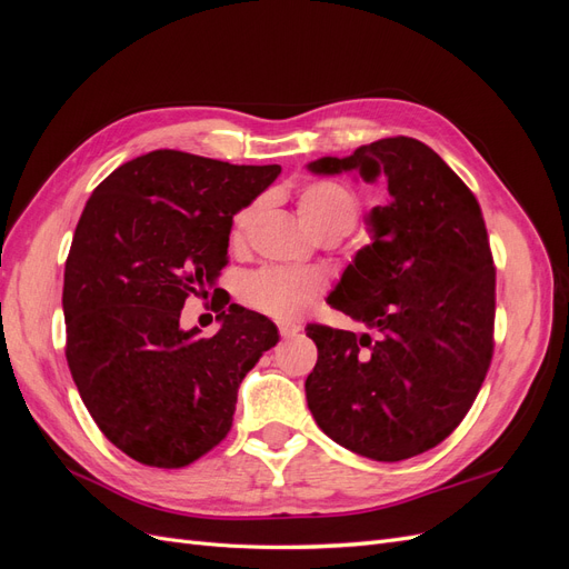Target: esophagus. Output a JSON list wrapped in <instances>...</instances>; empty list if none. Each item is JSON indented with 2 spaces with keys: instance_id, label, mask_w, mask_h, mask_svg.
I'll return each instance as SVG.
<instances>
[{
  "instance_id": "1",
  "label": "esophagus",
  "mask_w": 569,
  "mask_h": 569,
  "mask_svg": "<svg viewBox=\"0 0 569 569\" xmlns=\"http://www.w3.org/2000/svg\"><path fill=\"white\" fill-rule=\"evenodd\" d=\"M278 327H280V335L282 337H297L301 332V325L299 322H291V320H280Z\"/></svg>"
}]
</instances>
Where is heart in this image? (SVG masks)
<instances>
[{"label":"heart","instance_id":"b5f03b06","mask_svg":"<svg viewBox=\"0 0 569 569\" xmlns=\"http://www.w3.org/2000/svg\"><path fill=\"white\" fill-rule=\"evenodd\" d=\"M263 201L253 199L232 216L230 239L242 244ZM360 199L353 189L332 178L306 182L297 192V211L303 226L318 237H343L356 226ZM322 280L311 272H295L284 268H261L251 272L242 284V299L272 318H291L316 299Z\"/></svg>","mask_w":569,"mask_h":569}]
</instances>
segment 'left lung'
<instances>
[{"label": "left lung", "instance_id": "left-lung-1", "mask_svg": "<svg viewBox=\"0 0 569 569\" xmlns=\"http://www.w3.org/2000/svg\"><path fill=\"white\" fill-rule=\"evenodd\" d=\"M308 168L385 176L391 197L327 299L377 337L306 325L318 347L308 408L358 456H420L468 416L491 366L496 268L479 201L432 147L403 134Z\"/></svg>", "mask_w": 569, "mask_h": 569}]
</instances>
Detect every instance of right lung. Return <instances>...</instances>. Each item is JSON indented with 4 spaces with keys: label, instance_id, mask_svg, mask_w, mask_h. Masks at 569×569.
<instances>
[{
    "label": "right lung",
    "instance_id": "right-lung-1",
    "mask_svg": "<svg viewBox=\"0 0 569 569\" xmlns=\"http://www.w3.org/2000/svg\"><path fill=\"white\" fill-rule=\"evenodd\" d=\"M278 173L159 149L84 203L63 272L66 360L101 435L137 462L178 470L216 449L244 375L280 341L272 320L213 287L232 216ZM189 296L219 297L213 338L179 327Z\"/></svg>",
    "mask_w": 569,
    "mask_h": 569
}]
</instances>
